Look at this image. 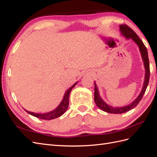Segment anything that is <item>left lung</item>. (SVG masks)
Masks as SVG:
<instances>
[{"label":"left lung","instance_id":"8db88e82","mask_svg":"<svg viewBox=\"0 0 157 157\" xmlns=\"http://www.w3.org/2000/svg\"><path fill=\"white\" fill-rule=\"evenodd\" d=\"M121 35L124 36L126 39H132V41H134L135 43L137 45L140 52V54L142 58V60L144 61V65L145 67V79L142 87L141 91L140 93L139 96L137 97L129 105H127L124 107H113L108 105L103 99L100 96V94L99 93L98 88L97 87L96 83L94 82V101L96 103V105L101 109L102 111L113 114H121L126 112L130 111L131 109L136 107L137 104L140 103L141 99L143 98L147 86L149 84V77H150V69H149V61L148 58V53H147V50L145 46L144 42L140 39L139 36L136 35V33L133 31L131 28H130L126 25H119Z\"/></svg>","mask_w":157,"mask_h":157}]
</instances>
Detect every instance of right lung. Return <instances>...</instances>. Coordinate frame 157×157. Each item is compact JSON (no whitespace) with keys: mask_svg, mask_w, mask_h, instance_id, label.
Instances as JSON below:
<instances>
[{"mask_svg":"<svg viewBox=\"0 0 157 157\" xmlns=\"http://www.w3.org/2000/svg\"><path fill=\"white\" fill-rule=\"evenodd\" d=\"M78 83V82H76L72 86L69 88L67 90H66L65 93L64 94V96L63 98L62 101H61L59 103V105L55 109H54L53 111H51L48 113H33L29 111H27L25 109V111L27 113L30 114L31 115L34 116L38 118H40V119L42 120H46V121H50L54 119V118H56L58 117H61L62 115L65 113V112L67 111V109L69 107V94L70 92L76 84Z\"/></svg>","mask_w":157,"mask_h":157,"instance_id":"add662e5","label":"right lung"}]
</instances>
